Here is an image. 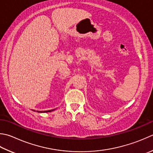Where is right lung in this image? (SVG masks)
I'll return each instance as SVG.
<instances>
[{"instance_id":"obj_1","label":"right lung","mask_w":153,"mask_h":153,"mask_svg":"<svg viewBox=\"0 0 153 153\" xmlns=\"http://www.w3.org/2000/svg\"><path fill=\"white\" fill-rule=\"evenodd\" d=\"M54 109H52V110H48V111H37V112L38 113H46V112H51L52 111H53ZM34 111H35L34 110H33Z\"/></svg>"}]
</instances>
